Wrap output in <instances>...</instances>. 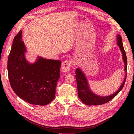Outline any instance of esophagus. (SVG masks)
I'll list each match as a JSON object with an SVG mask.
<instances>
[{
	"mask_svg": "<svg viewBox=\"0 0 134 134\" xmlns=\"http://www.w3.org/2000/svg\"><path fill=\"white\" fill-rule=\"evenodd\" d=\"M71 66V61L66 60L64 62L62 65V71L63 72H66L70 70Z\"/></svg>",
	"mask_w": 134,
	"mask_h": 134,
	"instance_id": "obj_1",
	"label": "esophagus"
}]
</instances>
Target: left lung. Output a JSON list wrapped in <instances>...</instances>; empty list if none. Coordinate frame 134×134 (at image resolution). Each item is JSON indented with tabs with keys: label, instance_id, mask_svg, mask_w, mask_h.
I'll return each mask as SVG.
<instances>
[{
	"label": "left lung",
	"instance_id": "1",
	"mask_svg": "<svg viewBox=\"0 0 134 134\" xmlns=\"http://www.w3.org/2000/svg\"><path fill=\"white\" fill-rule=\"evenodd\" d=\"M117 45H118L121 52H122V59L125 64L124 71L126 72V75L123 82L121 84L119 90L115 93L108 96H100L97 95L91 91L86 75H84L83 72L80 68H77L75 71V78L77 83L78 97L85 104L88 105V106H92V105H101L107 103L109 100H111L114 98L116 96H117V94L123 88L127 75V57L123 46L122 38H121V36L120 35L117 36Z\"/></svg>",
	"mask_w": 134,
	"mask_h": 134
}]
</instances>
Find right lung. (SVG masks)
I'll return each mask as SVG.
<instances>
[{
  "label": "right lung",
  "mask_w": 134,
  "mask_h": 134,
  "mask_svg": "<svg viewBox=\"0 0 134 134\" xmlns=\"http://www.w3.org/2000/svg\"><path fill=\"white\" fill-rule=\"evenodd\" d=\"M22 33L20 31L14 38L8 59L10 86L27 102L44 106L55 98L62 62L39 56L34 63L28 62L25 58L26 48Z\"/></svg>",
  "instance_id": "obj_1"
}]
</instances>
